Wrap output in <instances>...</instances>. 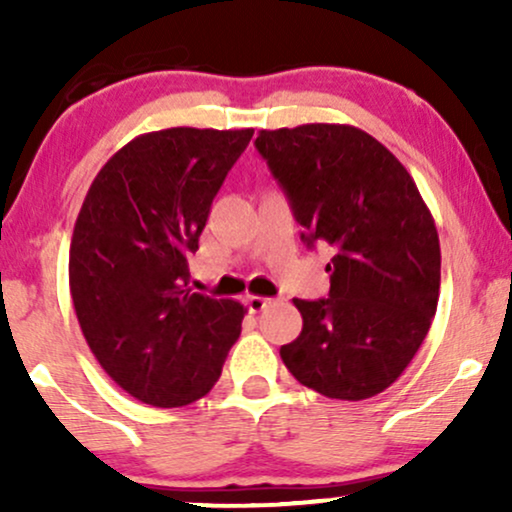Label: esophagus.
I'll use <instances>...</instances> for the list:
<instances>
[{
    "mask_svg": "<svg viewBox=\"0 0 512 512\" xmlns=\"http://www.w3.org/2000/svg\"><path fill=\"white\" fill-rule=\"evenodd\" d=\"M269 303H272V301H269V298H264V296H245V305H248L250 313H262V310L267 308Z\"/></svg>",
    "mask_w": 512,
    "mask_h": 512,
    "instance_id": "34e87169",
    "label": "esophagus"
}]
</instances>
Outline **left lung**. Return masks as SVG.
<instances>
[{
    "mask_svg": "<svg viewBox=\"0 0 512 512\" xmlns=\"http://www.w3.org/2000/svg\"><path fill=\"white\" fill-rule=\"evenodd\" d=\"M305 228L330 245V298L301 301L303 330L281 346L298 383L332 399L375 397L424 344L440 293L436 223L407 168L351 125L262 129L255 139Z\"/></svg>",
    "mask_w": 512,
    "mask_h": 512,
    "instance_id": "obj_1",
    "label": "left lung"
}]
</instances>
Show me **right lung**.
<instances>
[{
  "label": "right lung",
  "instance_id": "1",
  "mask_svg": "<svg viewBox=\"0 0 512 512\" xmlns=\"http://www.w3.org/2000/svg\"><path fill=\"white\" fill-rule=\"evenodd\" d=\"M252 132L139 134L88 187L69 248V291L96 361L139 402H197L240 337L245 308L187 289V255Z\"/></svg>",
  "mask_w": 512,
  "mask_h": 512
}]
</instances>
